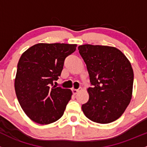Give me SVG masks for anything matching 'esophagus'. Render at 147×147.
<instances>
[{
  "label": "esophagus",
  "instance_id": "1",
  "mask_svg": "<svg viewBox=\"0 0 147 147\" xmlns=\"http://www.w3.org/2000/svg\"><path fill=\"white\" fill-rule=\"evenodd\" d=\"M82 90V88H79V89H72V92H73L74 95H77V94L79 92H80V91Z\"/></svg>",
  "mask_w": 147,
  "mask_h": 147
}]
</instances>
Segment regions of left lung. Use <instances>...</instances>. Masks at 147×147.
<instances>
[{
  "label": "left lung",
  "mask_w": 147,
  "mask_h": 147,
  "mask_svg": "<svg viewBox=\"0 0 147 147\" xmlns=\"http://www.w3.org/2000/svg\"><path fill=\"white\" fill-rule=\"evenodd\" d=\"M85 62L92 88L82 105L92 121L109 123L124 113L132 98L134 71L124 54L114 47L83 45L78 47Z\"/></svg>",
  "instance_id": "left-lung-1"
}]
</instances>
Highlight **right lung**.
Segmentation results:
<instances>
[{"label": "right lung", "mask_w": 147, "mask_h": 147, "mask_svg": "<svg viewBox=\"0 0 147 147\" xmlns=\"http://www.w3.org/2000/svg\"><path fill=\"white\" fill-rule=\"evenodd\" d=\"M77 45L39 43L22 54L17 66L14 87L18 102L27 116L39 124L59 120L72 97L70 89L53 85L63 69L64 61Z\"/></svg>", "instance_id": "add662e5"}]
</instances>
